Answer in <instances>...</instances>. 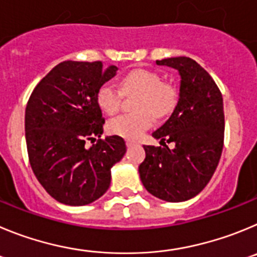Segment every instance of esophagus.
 <instances>
[{"instance_id":"esophagus-1","label":"esophagus","mask_w":257,"mask_h":257,"mask_svg":"<svg viewBox=\"0 0 257 257\" xmlns=\"http://www.w3.org/2000/svg\"><path fill=\"white\" fill-rule=\"evenodd\" d=\"M132 146H134L133 141H126V147H132Z\"/></svg>"}]
</instances>
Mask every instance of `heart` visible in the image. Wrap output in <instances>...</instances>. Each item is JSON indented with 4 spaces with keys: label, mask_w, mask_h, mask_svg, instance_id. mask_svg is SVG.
Instances as JSON below:
<instances>
[{
    "label": "heart",
    "mask_w": 257,
    "mask_h": 257,
    "mask_svg": "<svg viewBox=\"0 0 257 257\" xmlns=\"http://www.w3.org/2000/svg\"><path fill=\"white\" fill-rule=\"evenodd\" d=\"M124 96H136L133 114L119 115L108 120L107 131L126 140H138L152 125L154 116L168 115L178 100L177 89L163 82L157 73L147 69H134L120 82V91L111 83H105L97 91V103L103 112L112 115L121 106Z\"/></svg>",
    "instance_id": "obj_1"
}]
</instances>
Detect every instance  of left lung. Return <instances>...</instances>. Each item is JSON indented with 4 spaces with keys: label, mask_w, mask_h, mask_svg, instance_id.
Returning <instances> with one entry per match:
<instances>
[{
    "label": "left lung",
    "mask_w": 257,
    "mask_h": 257,
    "mask_svg": "<svg viewBox=\"0 0 257 257\" xmlns=\"http://www.w3.org/2000/svg\"><path fill=\"white\" fill-rule=\"evenodd\" d=\"M179 71V100L172 116L152 133L160 147L143 146L140 177L160 200L180 202L195 197L211 179L224 145L223 96L202 66L191 57L156 60ZM174 143L170 150L165 141Z\"/></svg>",
    "instance_id": "8db88e82"
}]
</instances>
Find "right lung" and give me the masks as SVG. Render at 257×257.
Instances as JSON below:
<instances>
[{
  "label": "right lung",
  "instance_id": "obj_1",
  "mask_svg": "<svg viewBox=\"0 0 257 257\" xmlns=\"http://www.w3.org/2000/svg\"><path fill=\"white\" fill-rule=\"evenodd\" d=\"M101 61H62L32 92L25 108V140L32 170L51 197L83 206L105 193L111 168L123 159L119 136L101 137L105 119L97 91L116 74Z\"/></svg>",
  "mask_w": 257,
  "mask_h": 257
}]
</instances>
